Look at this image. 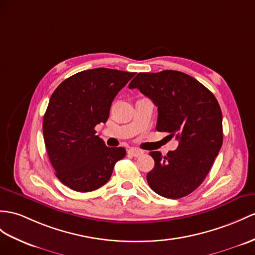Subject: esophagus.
I'll return each instance as SVG.
<instances>
[{"instance_id": "esophagus-1", "label": "esophagus", "mask_w": 255, "mask_h": 255, "mask_svg": "<svg viewBox=\"0 0 255 255\" xmlns=\"http://www.w3.org/2000/svg\"><path fill=\"white\" fill-rule=\"evenodd\" d=\"M128 154H131V156H133V157H139L142 153H144L141 150H139V149H136V148L128 149Z\"/></svg>"}]
</instances>
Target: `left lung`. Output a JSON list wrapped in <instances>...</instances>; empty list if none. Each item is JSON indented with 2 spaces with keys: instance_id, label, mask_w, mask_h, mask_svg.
<instances>
[{
  "instance_id": "obj_1",
  "label": "left lung",
  "mask_w": 255,
  "mask_h": 255,
  "mask_svg": "<svg viewBox=\"0 0 255 255\" xmlns=\"http://www.w3.org/2000/svg\"><path fill=\"white\" fill-rule=\"evenodd\" d=\"M158 107L157 131L175 136L178 147L162 156L151 151L154 167L147 182L158 195L178 199L207 177L223 144L222 110L212 92L184 72H140L128 85Z\"/></svg>"
}]
</instances>
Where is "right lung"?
Here are the masks:
<instances>
[{"mask_svg": "<svg viewBox=\"0 0 255 255\" xmlns=\"http://www.w3.org/2000/svg\"><path fill=\"white\" fill-rule=\"evenodd\" d=\"M134 76L96 68L73 74L54 91L43 118V135L55 174L69 188L80 192L98 189L126 157L123 147L105 145L95 127L106 123L111 103Z\"/></svg>", "mask_w": 255, "mask_h": 255, "instance_id": "add662e5", "label": "right lung"}]
</instances>
